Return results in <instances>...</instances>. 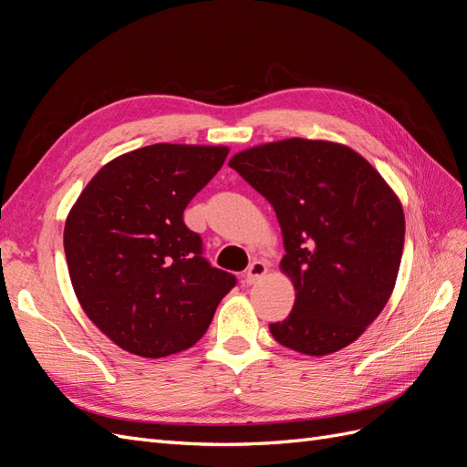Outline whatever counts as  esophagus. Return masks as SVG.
Here are the masks:
<instances>
[{
  "mask_svg": "<svg viewBox=\"0 0 467 467\" xmlns=\"http://www.w3.org/2000/svg\"><path fill=\"white\" fill-rule=\"evenodd\" d=\"M266 271H268L266 263L253 261L247 268V273H245V282H247V285H255V282H259L266 275Z\"/></svg>",
  "mask_w": 467,
  "mask_h": 467,
  "instance_id": "1",
  "label": "esophagus"
}]
</instances>
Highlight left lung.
<instances>
[{"label":"left lung","instance_id":"left-lung-1","mask_svg":"<svg viewBox=\"0 0 467 467\" xmlns=\"http://www.w3.org/2000/svg\"><path fill=\"white\" fill-rule=\"evenodd\" d=\"M230 167L273 204L280 261L296 290L286 319L268 325L282 347L309 357L341 350L388 304L403 255L398 196L362 155L290 138L235 153Z\"/></svg>","mask_w":467,"mask_h":467}]
</instances>
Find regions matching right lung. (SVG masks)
<instances>
[{
  "label": "right lung",
  "instance_id": "add662e5",
  "mask_svg": "<svg viewBox=\"0 0 467 467\" xmlns=\"http://www.w3.org/2000/svg\"><path fill=\"white\" fill-rule=\"evenodd\" d=\"M228 151L187 144L129 151L101 167L69 210L64 251L78 300L132 355L161 358L192 347L235 286L182 222Z\"/></svg>",
  "mask_w": 467,
  "mask_h": 467
}]
</instances>
